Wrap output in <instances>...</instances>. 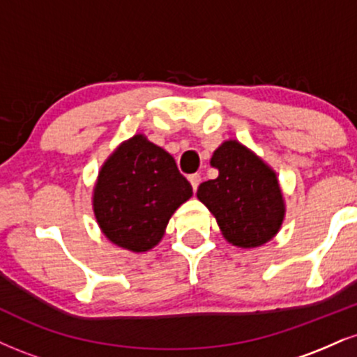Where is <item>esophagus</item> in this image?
<instances>
[{
    "label": "esophagus",
    "mask_w": 357,
    "mask_h": 357,
    "mask_svg": "<svg viewBox=\"0 0 357 357\" xmlns=\"http://www.w3.org/2000/svg\"><path fill=\"white\" fill-rule=\"evenodd\" d=\"M190 183H191V186H192V191H196V190H198L199 183H202V176H199V174H191L190 176Z\"/></svg>",
    "instance_id": "obj_1"
}]
</instances>
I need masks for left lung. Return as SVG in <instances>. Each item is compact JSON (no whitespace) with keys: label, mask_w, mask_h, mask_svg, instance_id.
<instances>
[{"label":"left lung","mask_w":357,"mask_h":357,"mask_svg":"<svg viewBox=\"0 0 357 357\" xmlns=\"http://www.w3.org/2000/svg\"><path fill=\"white\" fill-rule=\"evenodd\" d=\"M210 162L218 178L199 184L196 196L218 221L225 238L240 248L272 240L285 216L275 171L238 141H225Z\"/></svg>","instance_id":"1"}]
</instances>
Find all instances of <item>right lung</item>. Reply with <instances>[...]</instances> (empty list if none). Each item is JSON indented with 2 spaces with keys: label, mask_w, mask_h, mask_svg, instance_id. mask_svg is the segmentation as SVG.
<instances>
[{
  "label": "right lung",
  "mask_w": 357,
  "mask_h": 357,
  "mask_svg": "<svg viewBox=\"0 0 357 357\" xmlns=\"http://www.w3.org/2000/svg\"><path fill=\"white\" fill-rule=\"evenodd\" d=\"M192 196L173 155L136 134L109 155L93 188V213L117 247L147 252L165 235L173 213Z\"/></svg>",
  "instance_id": "right-lung-1"
}]
</instances>
